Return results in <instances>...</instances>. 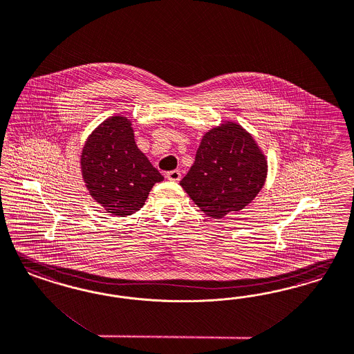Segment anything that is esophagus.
<instances>
[{
  "label": "esophagus",
  "instance_id": "esophagus-1",
  "mask_svg": "<svg viewBox=\"0 0 354 354\" xmlns=\"http://www.w3.org/2000/svg\"><path fill=\"white\" fill-rule=\"evenodd\" d=\"M166 178H167L169 180H172V182H179L180 178H182V174H180V171L179 170L169 171V172L166 174Z\"/></svg>",
  "mask_w": 354,
  "mask_h": 354
}]
</instances>
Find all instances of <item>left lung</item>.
I'll list each match as a JSON object with an SVG mask.
<instances>
[{"label": "left lung", "instance_id": "left-lung-1", "mask_svg": "<svg viewBox=\"0 0 354 354\" xmlns=\"http://www.w3.org/2000/svg\"><path fill=\"white\" fill-rule=\"evenodd\" d=\"M267 178V159L239 124L225 122L201 140L195 163L180 182L209 217L222 218L247 207Z\"/></svg>", "mask_w": 354, "mask_h": 354}]
</instances>
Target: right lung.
Wrapping results in <instances>:
<instances>
[{"mask_svg": "<svg viewBox=\"0 0 354 354\" xmlns=\"http://www.w3.org/2000/svg\"><path fill=\"white\" fill-rule=\"evenodd\" d=\"M131 125L124 116L109 118L88 136L81 156L88 194L119 217L140 210L153 185L163 180L136 145Z\"/></svg>", "mask_w": 354, "mask_h": 354, "instance_id": "add662e5", "label": "right lung"}]
</instances>
